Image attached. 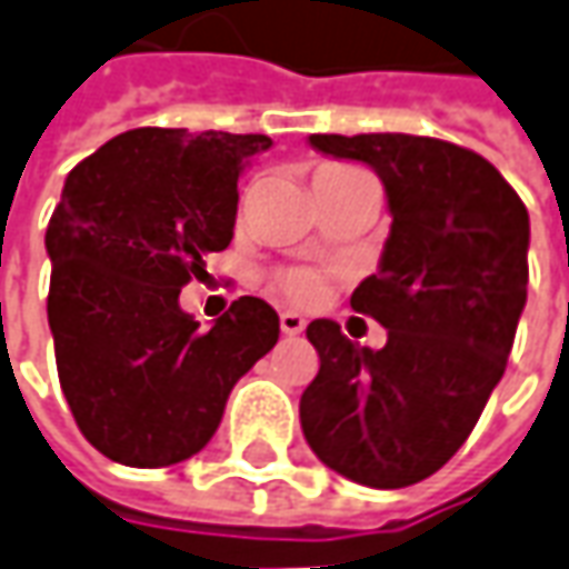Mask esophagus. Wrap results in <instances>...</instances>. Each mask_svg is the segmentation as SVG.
Masks as SVG:
<instances>
[{"mask_svg":"<svg viewBox=\"0 0 569 569\" xmlns=\"http://www.w3.org/2000/svg\"><path fill=\"white\" fill-rule=\"evenodd\" d=\"M280 330H283L286 337H296V333H302L305 330V318L299 311H283V315H280Z\"/></svg>","mask_w":569,"mask_h":569,"instance_id":"34e87169","label":"esophagus"}]
</instances>
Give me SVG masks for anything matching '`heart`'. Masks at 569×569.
<instances>
[{"mask_svg": "<svg viewBox=\"0 0 569 569\" xmlns=\"http://www.w3.org/2000/svg\"><path fill=\"white\" fill-rule=\"evenodd\" d=\"M330 169H343V167H330ZM277 286L283 289V296L289 302L308 305L315 302L321 296V277L308 267H292V270H283Z\"/></svg>", "mask_w": 569, "mask_h": 569, "instance_id": "heart-1", "label": "heart"}]
</instances>
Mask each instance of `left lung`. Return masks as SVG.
<instances>
[{
	"instance_id": "left-lung-1",
	"label": "left lung",
	"mask_w": 569,
	"mask_h": 569,
	"mask_svg": "<svg viewBox=\"0 0 569 569\" xmlns=\"http://www.w3.org/2000/svg\"><path fill=\"white\" fill-rule=\"evenodd\" d=\"M308 144L378 172L390 236L352 308L387 330L381 349L318 318L321 356L299 419L323 466L368 488H406L476 428L513 349L529 283V213L476 150L419 134H311Z\"/></svg>"
}]
</instances>
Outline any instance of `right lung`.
I'll list each match as a JSON object with an SVG mask.
<instances>
[{
    "instance_id": "add662e5",
    "label": "right lung",
    "mask_w": 569,
    "mask_h": 569,
    "mask_svg": "<svg viewBox=\"0 0 569 569\" xmlns=\"http://www.w3.org/2000/svg\"><path fill=\"white\" fill-rule=\"evenodd\" d=\"M267 134L131 128L71 169L47 226L59 383L81 435L122 466L194 457L236 381L280 340L254 296L204 330L179 305L232 242L239 176Z\"/></svg>"
}]
</instances>
